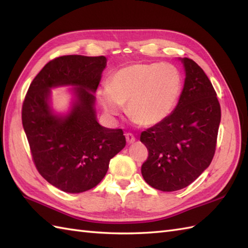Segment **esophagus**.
<instances>
[{
	"mask_svg": "<svg viewBox=\"0 0 248 248\" xmlns=\"http://www.w3.org/2000/svg\"><path fill=\"white\" fill-rule=\"evenodd\" d=\"M125 140H127V143L130 145V144H133L135 141V138L133 134L131 133H125Z\"/></svg>",
	"mask_w": 248,
	"mask_h": 248,
	"instance_id": "1",
	"label": "esophagus"
}]
</instances>
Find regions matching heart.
I'll return each mask as SVG.
<instances>
[{
	"label": "heart",
	"instance_id": "b5f03b06",
	"mask_svg": "<svg viewBox=\"0 0 248 248\" xmlns=\"http://www.w3.org/2000/svg\"><path fill=\"white\" fill-rule=\"evenodd\" d=\"M182 89L178 68L167 62H140L121 68L100 88L98 98L105 113L117 116L121 105L136 124L150 127L160 124L176 107Z\"/></svg>",
	"mask_w": 248,
	"mask_h": 248
}]
</instances>
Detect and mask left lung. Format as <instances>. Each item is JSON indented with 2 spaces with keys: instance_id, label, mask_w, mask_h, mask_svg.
Listing matches in <instances>:
<instances>
[{
  "instance_id": "left-lung-1",
  "label": "left lung",
  "mask_w": 248,
  "mask_h": 248,
  "mask_svg": "<svg viewBox=\"0 0 248 248\" xmlns=\"http://www.w3.org/2000/svg\"><path fill=\"white\" fill-rule=\"evenodd\" d=\"M179 61L186 78L176 108L140 134L149 152L141 175L150 186L163 192L186 187L207 170L220 123L217 93L207 75L193 60Z\"/></svg>"
}]
</instances>
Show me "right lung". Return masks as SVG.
Wrapping results in <instances>:
<instances>
[{
	"instance_id": "1",
	"label": "right lung",
	"mask_w": 248,
	"mask_h": 248,
	"mask_svg": "<svg viewBox=\"0 0 248 248\" xmlns=\"http://www.w3.org/2000/svg\"><path fill=\"white\" fill-rule=\"evenodd\" d=\"M107 57L67 55L49 62L31 83L22 107V124L35 165L52 186L77 194L104 178L109 161L123 150L121 129L104 128L96 115V93ZM69 86L67 113L54 112L50 89Z\"/></svg>"
}]
</instances>
